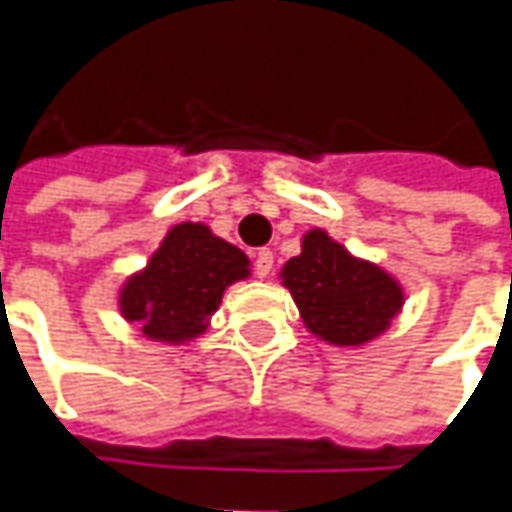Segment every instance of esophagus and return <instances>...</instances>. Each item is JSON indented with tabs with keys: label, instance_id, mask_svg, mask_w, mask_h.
Here are the masks:
<instances>
[{
	"label": "esophagus",
	"instance_id": "obj_1",
	"mask_svg": "<svg viewBox=\"0 0 512 512\" xmlns=\"http://www.w3.org/2000/svg\"><path fill=\"white\" fill-rule=\"evenodd\" d=\"M270 270H273V250H267V247L256 250L253 253V273L259 279H265V276H270Z\"/></svg>",
	"mask_w": 512,
	"mask_h": 512
}]
</instances>
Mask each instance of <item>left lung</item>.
I'll return each mask as SVG.
<instances>
[{
	"instance_id": "left-lung-1",
	"label": "left lung",
	"mask_w": 512,
	"mask_h": 512,
	"mask_svg": "<svg viewBox=\"0 0 512 512\" xmlns=\"http://www.w3.org/2000/svg\"><path fill=\"white\" fill-rule=\"evenodd\" d=\"M310 333L330 344H364L387 330L404 296L384 270L353 259L325 230H310L302 253L282 267Z\"/></svg>"
}]
</instances>
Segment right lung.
<instances>
[{"label": "right lung", "mask_w": 512, "mask_h": 512, "mask_svg": "<svg viewBox=\"0 0 512 512\" xmlns=\"http://www.w3.org/2000/svg\"><path fill=\"white\" fill-rule=\"evenodd\" d=\"M247 256L205 225H176L148 267L122 287V313L159 342L199 336L227 285L245 279Z\"/></svg>", "instance_id": "1"}]
</instances>
